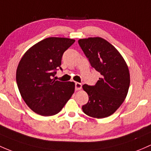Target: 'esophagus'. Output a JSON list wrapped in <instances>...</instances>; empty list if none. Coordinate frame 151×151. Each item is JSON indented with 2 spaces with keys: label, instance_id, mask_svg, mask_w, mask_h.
<instances>
[{
  "label": "esophagus",
  "instance_id": "obj_1",
  "mask_svg": "<svg viewBox=\"0 0 151 151\" xmlns=\"http://www.w3.org/2000/svg\"><path fill=\"white\" fill-rule=\"evenodd\" d=\"M82 88V84L80 82H76L75 83V90H80Z\"/></svg>",
  "mask_w": 151,
  "mask_h": 151
}]
</instances>
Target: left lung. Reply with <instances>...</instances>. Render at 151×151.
<instances>
[{"instance_id":"8db88e82","label":"left lung","mask_w":151,"mask_h":151,"mask_svg":"<svg viewBox=\"0 0 151 151\" xmlns=\"http://www.w3.org/2000/svg\"><path fill=\"white\" fill-rule=\"evenodd\" d=\"M92 67L101 73L96 85H82L89 100L82 107L89 116L103 119L112 115L124 102L129 90V71L121 53L102 37L78 40Z\"/></svg>"}]
</instances>
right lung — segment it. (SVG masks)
Listing matches in <instances>:
<instances>
[{
    "mask_svg": "<svg viewBox=\"0 0 151 151\" xmlns=\"http://www.w3.org/2000/svg\"><path fill=\"white\" fill-rule=\"evenodd\" d=\"M75 42L66 37H47L28 49L17 69V85L31 110L44 116L61 111L74 92L73 82L54 78L65 50Z\"/></svg>",
    "mask_w": 151,
    "mask_h": 151,
    "instance_id": "obj_1",
    "label": "right lung"
}]
</instances>
